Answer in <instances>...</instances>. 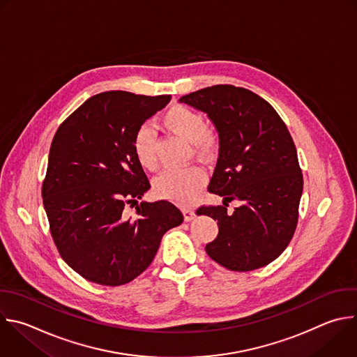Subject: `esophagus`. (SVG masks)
<instances>
[{"instance_id":"34e87169","label":"esophagus","mask_w":357,"mask_h":357,"mask_svg":"<svg viewBox=\"0 0 357 357\" xmlns=\"http://www.w3.org/2000/svg\"><path fill=\"white\" fill-rule=\"evenodd\" d=\"M182 213H183V217H185V221H192L195 218V210L190 208V207H183L182 208Z\"/></svg>"}]
</instances>
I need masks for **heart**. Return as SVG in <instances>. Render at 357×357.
Masks as SVG:
<instances>
[{
    "label": "heart",
    "instance_id": "heart-1",
    "mask_svg": "<svg viewBox=\"0 0 357 357\" xmlns=\"http://www.w3.org/2000/svg\"><path fill=\"white\" fill-rule=\"evenodd\" d=\"M162 123L174 135L192 142L193 151L199 157L207 158L217 149V136L206 128L203 114L188 106L175 105L169 107L162 114ZM133 153L143 168H155V132L150 125H143L137 129L133 139ZM204 185L206 175L199 167L168 169L157 178L155 193L160 197L188 204L197 197Z\"/></svg>",
    "mask_w": 357,
    "mask_h": 357
}]
</instances>
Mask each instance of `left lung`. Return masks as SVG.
<instances>
[{"mask_svg":"<svg viewBox=\"0 0 357 357\" xmlns=\"http://www.w3.org/2000/svg\"><path fill=\"white\" fill-rule=\"evenodd\" d=\"M213 122L220 140L208 190L224 206L196 214L217 220V238L206 245L218 265L250 272L269 265L289 245L298 220L303 174L284 122L264 98L234 85H213L179 99ZM240 199L232 215L226 203Z\"/></svg>","mask_w":357,"mask_h":357,"instance_id":"obj_1","label":"left lung"}]
</instances>
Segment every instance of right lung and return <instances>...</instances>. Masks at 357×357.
<instances>
[{"label": "right lung", "instance_id": "add662e5", "mask_svg": "<svg viewBox=\"0 0 357 357\" xmlns=\"http://www.w3.org/2000/svg\"><path fill=\"white\" fill-rule=\"evenodd\" d=\"M169 100V95L102 92L86 99L54 135L43 206L61 258L89 282H132L153 262L162 235L183 221L167 200L137 202L150 182L135 157L133 139ZM126 204L137 206L135 218L124 213Z\"/></svg>", "mask_w": 357, "mask_h": 357}]
</instances>
